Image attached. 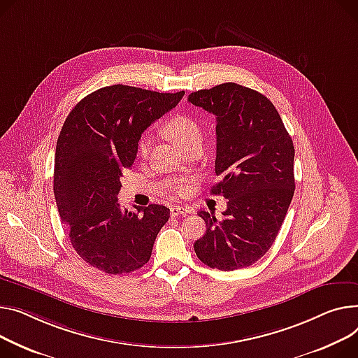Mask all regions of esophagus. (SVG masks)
<instances>
[{"instance_id": "obj_1", "label": "esophagus", "mask_w": 358, "mask_h": 358, "mask_svg": "<svg viewBox=\"0 0 358 358\" xmlns=\"http://www.w3.org/2000/svg\"><path fill=\"white\" fill-rule=\"evenodd\" d=\"M170 213L173 217H177V216H185V214H189L192 213V210H189L188 207H181V206H174L170 208Z\"/></svg>"}]
</instances>
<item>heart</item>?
Returning a JSON list of instances; mask_svg holds the SVG:
<instances>
[{
    "label": "heart",
    "instance_id": "b5f03b06",
    "mask_svg": "<svg viewBox=\"0 0 358 358\" xmlns=\"http://www.w3.org/2000/svg\"><path fill=\"white\" fill-rule=\"evenodd\" d=\"M165 131L180 148H185L189 144H193V142L201 141V129L197 125V122L194 119L184 115H177L171 117L165 125ZM150 147H151V141L150 138L145 136L139 141L138 151L142 157H144L148 154Z\"/></svg>",
    "mask_w": 358,
    "mask_h": 358
}]
</instances>
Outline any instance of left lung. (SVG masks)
<instances>
[{
	"mask_svg": "<svg viewBox=\"0 0 358 358\" xmlns=\"http://www.w3.org/2000/svg\"><path fill=\"white\" fill-rule=\"evenodd\" d=\"M188 102L216 116V164L222 180L211 194L227 199L220 220L200 211L206 233L194 250L219 271L248 268L275 242L294 197L292 138L273 103L237 83H222L188 94Z\"/></svg>",
	"mask_w": 358,
	"mask_h": 358,
	"instance_id": "8db88e82",
	"label": "left lung"
}]
</instances>
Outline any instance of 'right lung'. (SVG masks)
<instances>
[{"label":"right lung","mask_w":358,"mask_h":358,"mask_svg":"<svg viewBox=\"0 0 358 358\" xmlns=\"http://www.w3.org/2000/svg\"><path fill=\"white\" fill-rule=\"evenodd\" d=\"M182 96L184 90L113 85L87 94L67 115L56 145L53 188L70 243L90 266L121 275L150 260L170 208L121 210V177L135 161L142 132Z\"/></svg>","instance_id":"1"}]
</instances>
